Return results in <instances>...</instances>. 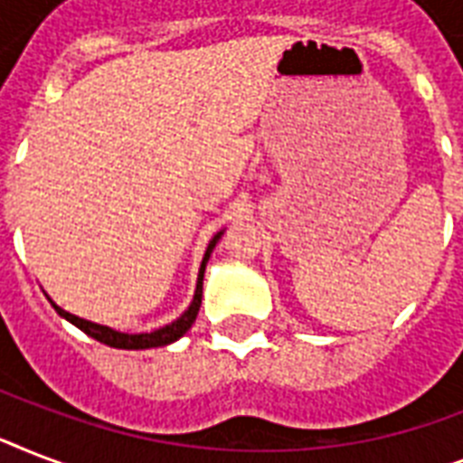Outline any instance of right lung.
<instances>
[{
  "instance_id": "add662e5",
  "label": "right lung",
  "mask_w": 463,
  "mask_h": 463,
  "mask_svg": "<svg viewBox=\"0 0 463 463\" xmlns=\"http://www.w3.org/2000/svg\"><path fill=\"white\" fill-rule=\"evenodd\" d=\"M223 231H218L213 238H211L209 247H206V252H203V260H202V267H199V276H196V288H194V298H192V303L189 307L182 312L175 322L165 324V326H160L156 331H144V334H125V331H118V329H110V326H105V324H96V322H89V319H81V317L71 315L67 309H61L60 305H54L50 298V303L52 307L57 309V315L64 317L67 322H71L74 326L83 331V334H89L90 338H96L100 344L110 345V348H125V351H144V348H158V345H167L177 341L180 336H184L189 331V326L194 324L196 315H199V307H202V288H203V271H206V261H209L211 252H213V247L216 242L221 240Z\"/></svg>"
}]
</instances>
